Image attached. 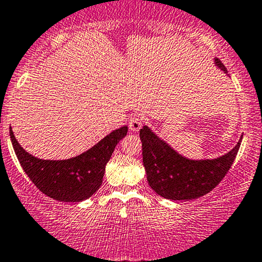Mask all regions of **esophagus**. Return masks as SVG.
I'll list each match as a JSON object with an SVG mask.
<instances>
[{"instance_id":"esophagus-1","label":"esophagus","mask_w":262,"mask_h":262,"mask_svg":"<svg viewBox=\"0 0 262 262\" xmlns=\"http://www.w3.org/2000/svg\"><path fill=\"white\" fill-rule=\"evenodd\" d=\"M142 127V120L140 117H132L130 120H129V129H130L133 133H137L139 132Z\"/></svg>"}]
</instances>
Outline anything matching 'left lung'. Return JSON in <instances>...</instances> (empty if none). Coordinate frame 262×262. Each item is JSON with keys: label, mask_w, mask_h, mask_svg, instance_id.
Returning a JSON list of instances; mask_svg holds the SVG:
<instances>
[{"label": "left lung", "mask_w": 262, "mask_h": 262, "mask_svg": "<svg viewBox=\"0 0 262 262\" xmlns=\"http://www.w3.org/2000/svg\"><path fill=\"white\" fill-rule=\"evenodd\" d=\"M215 66L227 75L225 65L215 59ZM242 138L227 154L216 158L190 160L175 151L147 125L140 129L142 163L152 190L171 201L196 200L210 192L230 170Z\"/></svg>", "instance_id": "obj_1"}]
</instances>
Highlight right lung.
<instances>
[{
    "mask_svg": "<svg viewBox=\"0 0 262 262\" xmlns=\"http://www.w3.org/2000/svg\"><path fill=\"white\" fill-rule=\"evenodd\" d=\"M128 127L112 130L83 154L69 160H39L20 146L9 128L16 157L30 180L46 196L60 202H82L95 193L102 184L105 167L116 145L127 135Z\"/></svg>",
    "mask_w": 262,
    "mask_h": 262,
    "instance_id": "add662e5",
    "label": "right lung"
}]
</instances>
